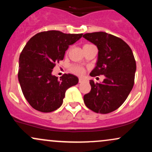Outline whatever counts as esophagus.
Returning a JSON list of instances; mask_svg holds the SVG:
<instances>
[{
    "label": "esophagus",
    "instance_id": "1",
    "mask_svg": "<svg viewBox=\"0 0 152 152\" xmlns=\"http://www.w3.org/2000/svg\"><path fill=\"white\" fill-rule=\"evenodd\" d=\"M85 81H86V80L84 79V78H80L79 80H78V82H79L80 83H83V82H85Z\"/></svg>",
    "mask_w": 152,
    "mask_h": 152
}]
</instances>
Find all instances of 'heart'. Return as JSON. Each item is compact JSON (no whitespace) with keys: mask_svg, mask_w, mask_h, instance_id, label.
I'll return each instance as SVG.
<instances>
[{"mask_svg":"<svg viewBox=\"0 0 152 152\" xmlns=\"http://www.w3.org/2000/svg\"><path fill=\"white\" fill-rule=\"evenodd\" d=\"M71 70L73 73H74L75 74L77 75H83L85 72L84 69H83L82 66L78 65H74L71 66Z\"/></svg>","mask_w":152,"mask_h":152,"instance_id":"1","label":"heart"}]
</instances>
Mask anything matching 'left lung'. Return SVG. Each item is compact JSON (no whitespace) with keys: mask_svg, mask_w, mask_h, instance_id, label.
I'll use <instances>...</instances> for the list:
<instances>
[{"mask_svg":"<svg viewBox=\"0 0 152 152\" xmlns=\"http://www.w3.org/2000/svg\"><path fill=\"white\" fill-rule=\"evenodd\" d=\"M83 37L99 50L96 66L90 76H105L102 83L90 80L91 89L83 101L94 112H112L125 102L134 86L137 66L133 52L123 40L107 33H91Z\"/></svg>","mask_w":152,"mask_h":152,"instance_id":"1","label":"left lung"}]
</instances>
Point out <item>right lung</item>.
I'll use <instances>...</instances> for the list:
<instances>
[{
  "label": "right lung",
  "mask_w": 152,
  "mask_h": 152,
  "mask_svg": "<svg viewBox=\"0 0 152 152\" xmlns=\"http://www.w3.org/2000/svg\"><path fill=\"white\" fill-rule=\"evenodd\" d=\"M82 36L48 31L35 35L26 43L19 57L18 77L23 94L34 109L45 113L55 111L62 105L66 91L78 83L74 75L64 74L58 79L52 71L69 46Z\"/></svg>",
  "instance_id": "add662e5"
}]
</instances>
